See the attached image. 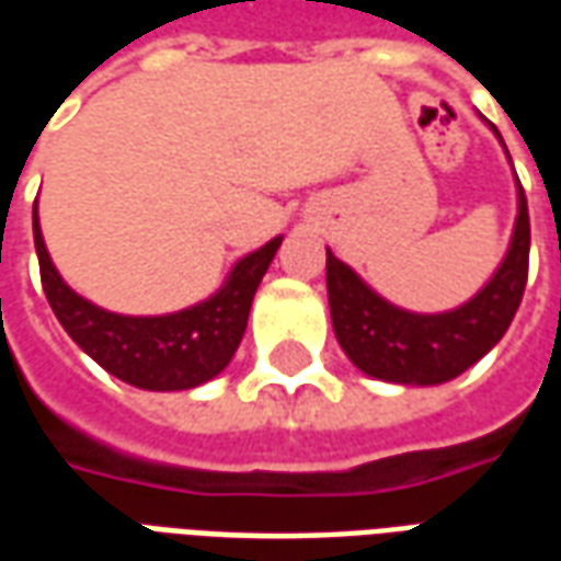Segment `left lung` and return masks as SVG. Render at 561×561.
Masks as SVG:
<instances>
[{
	"label": "left lung",
	"instance_id": "left-lung-1",
	"mask_svg": "<svg viewBox=\"0 0 561 561\" xmlns=\"http://www.w3.org/2000/svg\"><path fill=\"white\" fill-rule=\"evenodd\" d=\"M490 128L495 131V126ZM495 138L502 140V135L495 131ZM526 276L529 207L517 180V221L502 264L481 291L450 312L423 316L393 306L328 249V300L333 333L348 360L366 376L417 388L445 385L478 364L505 336L526 291Z\"/></svg>",
	"mask_w": 561,
	"mask_h": 561
}]
</instances>
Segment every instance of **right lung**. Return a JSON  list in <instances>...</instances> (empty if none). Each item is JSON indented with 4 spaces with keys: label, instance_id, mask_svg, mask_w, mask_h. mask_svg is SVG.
Segmentation results:
<instances>
[{
    "label": "right lung",
    "instance_id": "add662e5",
    "mask_svg": "<svg viewBox=\"0 0 561 561\" xmlns=\"http://www.w3.org/2000/svg\"><path fill=\"white\" fill-rule=\"evenodd\" d=\"M32 233L44 294L59 324L102 369L140 390H192L231 364L257 285L282 245V237H273L267 245L240 257L219 291L188 309L168 316H119L80 297L59 276L44 245L38 201L32 209Z\"/></svg>",
    "mask_w": 561,
    "mask_h": 561
}]
</instances>
